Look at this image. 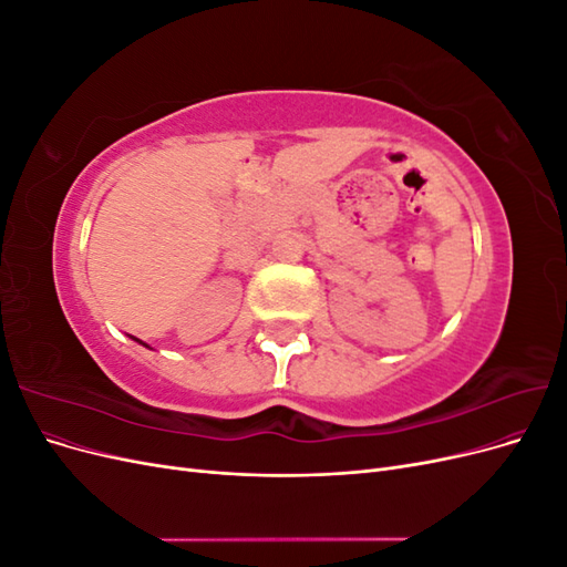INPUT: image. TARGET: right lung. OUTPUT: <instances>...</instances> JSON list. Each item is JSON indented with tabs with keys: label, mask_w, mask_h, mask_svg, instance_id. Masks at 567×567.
<instances>
[{
	"label": "right lung",
	"mask_w": 567,
	"mask_h": 567,
	"mask_svg": "<svg viewBox=\"0 0 567 567\" xmlns=\"http://www.w3.org/2000/svg\"><path fill=\"white\" fill-rule=\"evenodd\" d=\"M134 340H136V338H134ZM136 342H142V340H136Z\"/></svg>",
	"instance_id": "obj_1"
}]
</instances>
